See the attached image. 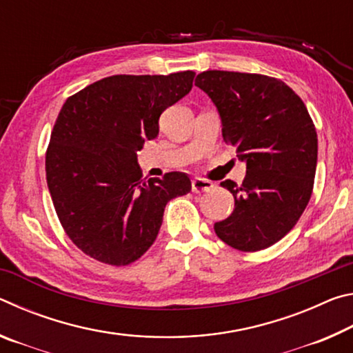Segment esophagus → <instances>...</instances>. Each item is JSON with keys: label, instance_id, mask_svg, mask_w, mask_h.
I'll use <instances>...</instances> for the list:
<instances>
[{"label": "esophagus", "instance_id": "obj_1", "mask_svg": "<svg viewBox=\"0 0 353 353\" xmlns=\"http://www.w3.org/2000/svg\"><path fill=\"white\" fill-rule=\"evenodd\" d=\"M191 188H193L194 193H204V191H210L213 188V183L210 181H205V179L196 177L191 182Z\"/></svg>", "mask_w": 353, "mask_h": 353}]
</instances>
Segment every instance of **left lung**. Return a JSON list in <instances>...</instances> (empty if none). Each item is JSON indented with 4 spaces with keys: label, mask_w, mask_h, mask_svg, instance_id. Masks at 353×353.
Listing matches in <instances>:
<instances>
[{
    "label": "left lung",
    "mask_w": 353,
    "mask_h": 353,
    "mask_svg": "<svg viewBox=\"0 0 353 353\" xmlns=\"http://www.w3.org/2000/svg\"><path fill=\"white\" fill-rule=\"evenodd\" d=\"M196 85L212 99L224 141L246 165L229 218L214 223L225 244L244 252L272 246L305 210L318 163V135L303 101L285 82L270 76L210 70Z\"/></svg>",
    "instance_id": "1"
}]
</instances>
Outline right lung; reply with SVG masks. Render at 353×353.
<instances>
[{
  "label": "right lung",
  "instance_id": "1",
  "mask_svg": "<svg viewBox=\"0 0 353 353\" xmlns=\"http://www.w3.org/2000/svg\"><path fill=\"white\" fill-rule=\"evenodd\" d=\"M194 71L117 74L70 97L51 132L46 182L70 240L113 266L129 265L157 238L165 205L191 191L188 174L146 181L137 152L159 135V118L193 87Z\"/></svg>",
  "mask_w": 353,
  "mask_h": 353
}]
</instances>
